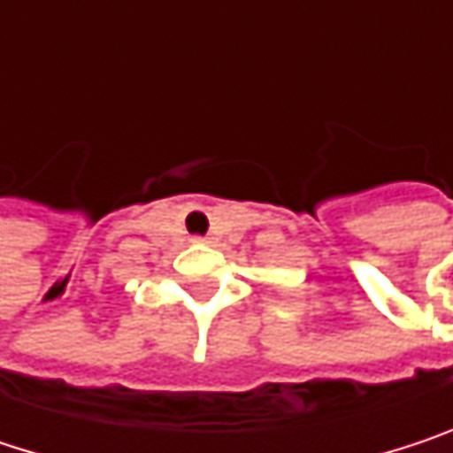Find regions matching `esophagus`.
<instances>
[{"label":"esophagus","mask_w":453,"mask_h":453,"mask_svg":"<svg viewBox=\"0 0 453 453\" xmlns=\"http://www.w3.org/2000/svg\"><path fill=\"white\" fill-rule=\"evenodd\" d=\"M191 241H194V243H210V238H202V235H194Z\"/></svg>","instance_id":"obj_1"}]
</instances>
